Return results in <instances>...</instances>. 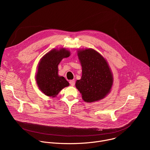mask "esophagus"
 <instances>
[{"label":"esophagus","instance_id":"obj_1","mask_svg":"<svg viewBox=\"0 0 150 150\" xmlns=\"http://www.w3.org/2000/svg\"><path fill=\"white\" fill-rule=\"evenodd\" d=\"M75 80L74 79H72V80H71L70 81H69V83H70V85H71V86H74L75 85Z\"/></svg>","mask_w":150,"mask_h":150}]
</instances>
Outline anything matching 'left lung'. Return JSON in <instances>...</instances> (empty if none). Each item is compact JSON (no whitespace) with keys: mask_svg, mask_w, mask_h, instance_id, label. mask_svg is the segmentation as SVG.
I'll return each mask as SVG.
<instances>
[{"mask_svg":"<svg viewBox=\"0 0 150 150\" xmlns=\"http://www.w3.org/2000/svg\"><path fill=\"white\" fill-rule=\"evenodd\" d=\"M82 67V76L75 87L82 100L93 103L103 99L110 93L113 83L111 69L105 58L93 49L77 50Z\"/></svg>","mask_w":150,"mask_h":150,"instance_id":"left-lung-1","label":"left lung"}]
</instances>
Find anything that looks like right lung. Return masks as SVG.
<instances>
[{
	"mask_svg": "<svg viewBox=\"0 0 150 150\" xmlns=\"http://www.w3.org/2000/svg\"><path fill=\"white\" fill-rule=\"evenodd\" d=\"M71 52L65 48L53 49L42 56L38 62L35 80L38 87L46 96L55 97L69 83L58 75V65L63 58L69 57Z\"/></svg>",
	"mask_w": 150,
	"mask_h": 150,
	"instance_id": "add662e5",
	"label": "right lung"
}]
</instances>
